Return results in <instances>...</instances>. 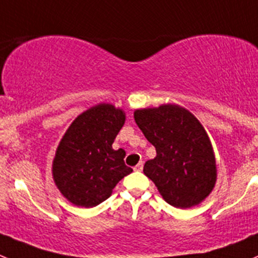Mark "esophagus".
<instances>
[{"mask_svg": "<svg viewBox=\"0 0 258 258\" xmlns=\"http://www.w3.org/2000/svg\"><path fill=\"white\" fill-rule=\"evenodd\" d=\"M142 170H143V162H139L136 167H134V171H137V172H141Z\"/></svg>", "mask_w": 258, "mask_h": 258, "instance_id": "esophagus-1", "label": "esophagus"}]
</instances>
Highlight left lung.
Returning a JSON list of instances; mask_svg holds the SVG:
<instances>
[{
    "label": "left lung",
    "instance_id": "obj_1",
    "mask_svg": "<svg viewBox=\"0 0 258 258\" xmlns=\"http://www.w3.org/2000/svg\"><path fill=\"white\" fill-rule=\"evenodd\" d=\"M134 120L156 148L143 172L164 201L180 209L203 203L217 182V162L198 117L180 105L164 104L136 110Z\"/></svg>",
    "mask_w": 258,
    "mask_h": 258
}]
</instances>
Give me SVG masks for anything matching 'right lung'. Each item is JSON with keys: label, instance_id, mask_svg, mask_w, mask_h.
I'll return each instance as SVG.
<instances>
[{"label": "right lung", "instance_id": "add662e5", "mask_svg": "<svg viewBox=\"0 0 258 258\" xmlns=\"http://www.w3.org/2000/svg\"><path fill=\"white\" fill-rule=\"evenodd\" d=\"M124 122V110L99 104L78 115L66 131L51 172L58 190L73 205L101 204L111 196L116 183L133 172L124 163V149H112Z\"/></svg>", "mask_w": 258, "mask_h": 258}]
</instances>
